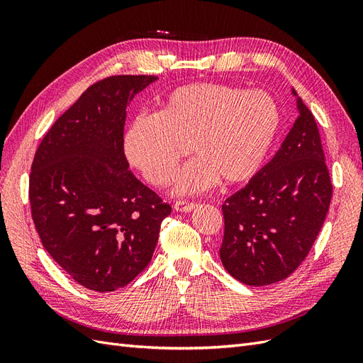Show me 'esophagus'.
<instances>
[{"instance_id": "obj_1", "label": "esophagus", "mask_w": 363, "mask_h": 363, "mask_svg": "<svg viewBox=\"0 0 363 363\" xmlns=\"http://www.w3.org/2000/svg\"><path fill=\"white\" fill-rule=\"evenodd\" d=\"M195 203H192V201H183V200H179V201H175L174 203V208L177 212H191L192 208H195Z\"/></svg>"}]
</instances>
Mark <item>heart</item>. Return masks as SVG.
Masks as SVG:
<instances>
[{
	"mask_svg": "<svg viewBox=\"0 0 363 363\" xmlns=\"http://www.w3.org/2000/svg\"><path fill=\"white\" fill-rule=\"evenodd\" d=\"M280 113L272 96L219 83L177 87L155 116H140L124 136L125 157L150 184L167 186L189 147L175 192L199 194L216 180L239 184L255 175L276 139Z\"/></svg>",
	"mask_w": 363,
	"mask_h": 363,
	"instance_id": "b5f03b06",
	"label": "heart"
}]
</instances>
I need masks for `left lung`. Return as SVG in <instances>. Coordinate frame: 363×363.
<instances>
[{"label":"left lung","mask_w":363,"mask_h":363,"mask_svg":"<svg viewBox=\"0 0 363 363\" xmlns=\"http://www.w3.org/2000/svg\"><path fill=\"white\" fill-rule=\"evenodd\" d=\"M296 106L298 116L276 156L223 204L219 256L228 274L250 286L280 281L301 265L332 201L320 130L301 98Z\"/></svg>","instance_id":"1"}]
</instances>
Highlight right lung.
<instances>
[{"label":"right lung","instance_id":"1","mask_svg":"<svg viewBox=\"0 0 363 363\" xmlns=\"http://www.w3.org/2000/svg\"><path fill=\"white\" fill-rule=\"evenodd\" d=\"M155 75L94 83L43 136L31 163V218L50 256L82 286L111 292L147 268L171 206L128 171L125 107Z\"/></svg>","mask_w":363,"mask_h":363}]
</instances>
